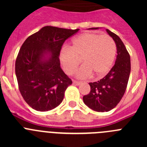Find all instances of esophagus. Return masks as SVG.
I'll return each instance as SVG.
<instances>
[{
  "label": "esophagus",
  "instance_id": "esophagus-1",
  "mask_svg": "<svg viewBox=\"0 0 147 147\" xmlns=\"http://www.w3.org/2000/svg\"><path fill=\"white\" fill-rule=\"evenodd\" d=\"M73 84H74V85H80V84H82V82H81L76 81V80H74V81H73Z\"/></svg>",
  "mask_w": 147,
  "mask_h": 147
}]
</instances>
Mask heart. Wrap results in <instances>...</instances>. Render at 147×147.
I'll list each match as a JSON object with an SVG mask.
<instances>
[{"label":"heart","instance_id":"b5f03b06","mask_svg":"<svg viewBox=\"0 0 147 147\" xmlns=\"http://www.w3.org/2000/svg\"><path fill=\"white\" fill-rule=\"evenodd\" d=\"M116 54V45L108 35L84 33L71 41V48L60 51L59 58L65 72L73 74L82 59L85 64L76 73L79 79H86L94 74L97 78L106 75L113 64Z\"/></svg>","mask_w":147,"mask_h":147}]
</instances>
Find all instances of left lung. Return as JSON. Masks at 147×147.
Here are the masks:
<instances>
[{"mask_svg":"<svg viewBox=\"0 0 147 147\" xmlns=\"http://www.w3.org/2000/svg\"><path fill=\"white\" fill-rule=\"evenodd\" d=\"M106 31L116 45L117 57L115 65L102 80L90 82V92L83 96L84 103L97 112L110 111L119 103L125 93L131 70L130 57L124 44L118 35L108 29Z\"/></svg>","mask_w":147,"mask_h":147,"instance_id":"8db88e82","label":"left lung"}]
</instances>
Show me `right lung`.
<instances>
[{"instance_id": "1", "label": "right lung", "mask_w": 147, "mask_h": 147, "mask_svg": "<svg viewBox=\"0 0 147 147\" xmlns=\"http://www.w3.org/2000/svg\"><path fill=\"white\" fill-rule=\"evenodd\" d=\"M79 30L46 26L22 45L15 74L22 96L34 110L48 111L62 102L72 81L61 68L59 53L65 41Z\"/></svg>"}]
</instances>
